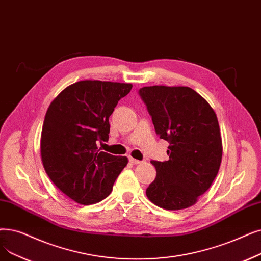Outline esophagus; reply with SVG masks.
Here are the masks:
<instances>
[{
	"label": "esophagus",
	"instance_id": "34e87169",
	"mask_svg": "<svg viewBox=\"0 0 261 261\" xmlns=\"http://www.w3.org/2000/svg\"><path fill=\"white\" fill-rule=\"evenodd\" d=\"M129 161L132 163V164H141L142 163V161H140V160H137V159H134V158H132V156H130L129 158Z\"/></svg>",
	"mask_w": 261,
	"mask_h": 261
}]
</instances>
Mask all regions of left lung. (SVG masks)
Masks as SVG:
<instances>
[{"mask_svg":"<svg viewBox=\"0 0 261 261\" xmlns=\"http://www.w3.org/2000/svg\"><path fill=\"white\" fill-rule=\"evenodd\" d=\"M140 95L156 134L169 142L168 161H151L156 177L146 195L165 210L193 206L211 187L222 162L217 114L205 98L187 86H145Z\"/></svg>","mask_w":261,"mask_h":261,"instance_id":"obj_1","label":"left lung"}]
</instances>
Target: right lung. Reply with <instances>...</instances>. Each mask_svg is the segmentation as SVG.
Instances as JSON below:
<instances>
[{
	"mask_svg": "<svg viewBox=\"0 0 261 261\" xmlns=\"http://www.w3.org/2000/svg\"><path fill=\"white\" fill-rule=\"evenodd\" d=\"M131 83L79 81L50 103L40 139L41 161L52 182L81 205H92L110 195L116 178L128 164L127 156L100 151L109 140V117Z\"/></svg>",
	"mask_w": 261,
	"mask_h": 261,
	"instance_id": "1",
	"label": "right lung"
}]
</instances>
